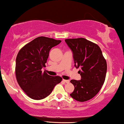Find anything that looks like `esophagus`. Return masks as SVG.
Wrapping results in <instances>:
<instances>
[{
	"mask_svg": "<svg viewBox=\"0 0 124 124\" xmlns=\"http://www.w3.org/2000/svg\"><path fill=\"white\" fill-rule=\"evenodd\" d=\"M62 81L63 82H64V83H69V82H70V81L69 80H62Z\"/></svg>",
	"mask_w": 124,
	"mask_h": 124,
	"instance_id": "esophagus-1",
	"label": "esophagus"
}]
</instances>
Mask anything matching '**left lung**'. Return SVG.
<instances>
[{
  "instance_id": "8db88e82",
  "label": "left lung",
  "mask_w": 124,
  "mask_h": 124,
  "mask_svg": "<svg viewBox=\"0 0 124 124\" xmlns=\"http://www.w3.org/2000/svg\"><path fill=\"white\" fill-rule=\"evenodd\" d=\"M65 41L73 52L74 66L81 79L70 81L74 86L70 96L84 102L93 98L101 90L105 80L107 62L97 44L84 38L69 39Z\"/></svg>"
}]
</instances>
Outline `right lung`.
<instances>
[{
    "label": "right lung",
    "mask_w": 124,
    "mask_h": 124,
    "mask_svg": "<svg viewBox=\"0 0 124 124\" xmlns=\"http://www.w3.org/2000/svg\"><path fill=\"white\" fill-rule=\"evenodd\" d=\"M61 40L46 37H39L22 47L16 60V79L21 88L33 100H40L52 92L62 78L49 76L42 73L52 47L58 45Z\"/></svg>",
    "instance_id": "right-lung-1"
}]
</instances>
